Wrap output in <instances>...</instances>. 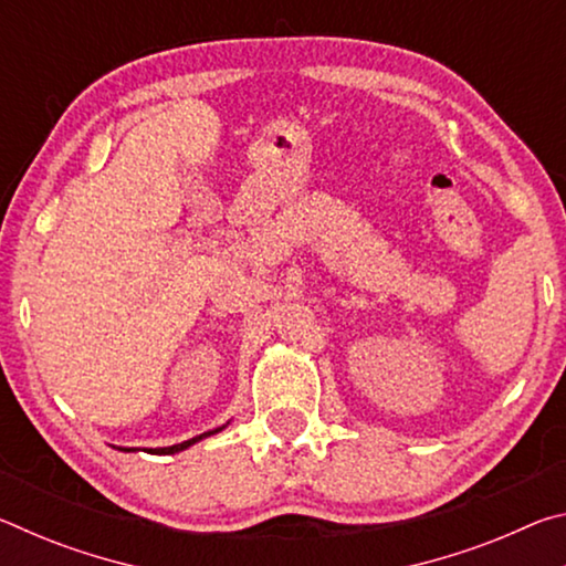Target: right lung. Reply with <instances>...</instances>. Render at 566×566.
Masks as SVG:
<instances>
[{
  "label": "right lung",
  "mask_w": 566,
  "mask_h": 566,
  "mask_svg": "<svg viewBox=\"0 0 566 566\" xmlns=\"http://www.w3.org/2000/svg\"><path fill=\"white\" fill-rule=\"evenodd\" d=\"M227 424H229V421H227ZM227 424L217 427V429H209V432L199 434V437H191V439H187V442H181V444H171V447H157V449H147V452H151V454H177V452H185V449H189L191 444H197V442H202V439H207V437H212V434H217V432H222V429H227ZM117 449H122V452H137V449H134V447H117Z\"/></svg>",
  "instance_id": "add662e5"
}]
</instances>
